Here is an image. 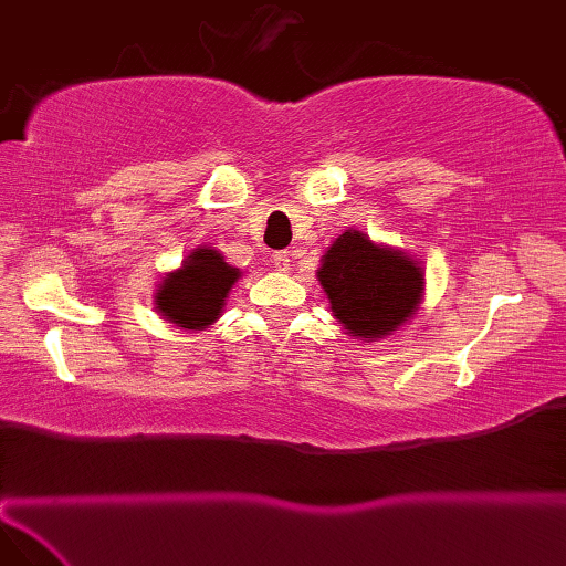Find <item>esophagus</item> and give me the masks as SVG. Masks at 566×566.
<instances>
[{
    "mask_svg": "<svg viewBox=\"0 0 566 566\" xmlns=\"http://www.w3.org/2000/svg\"><path fill=\"white\" fill-rule=\"evenodd\" d=\"M272 260H274V268L280 270V272H290L292 270V260H290V255H286V252H274Z\"/></svg>",
    "mask_w": 566,
    "mask_h": 566,
    "instance_id": "esophagus-1",
    "label": "esophagus"
}]
</instances>
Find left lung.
Here are the masks:
<instances>
[{"label": "left lung", "mask_w": 566, "mask_h": 566, "mask_svg": "<svg viewBox=\"0 0 566 566\" xmlns=\"http://www.w3.org/2000/svg\"><path fill=\"white\" fill-rule=\"evenodd\" d=\"M333 318L355 340L375 343L401 331L426 294L423 264L403 250L375 243L347 228L321 255L316 270Z\"/></svg>", "instance_id": "8db88e82"}]
</instances>
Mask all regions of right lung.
I'll list each match as a JSON object with an SVG mask.
<instances>
[{"label": "right lung", "instance_id": "obj_1", "mask_svg": "<svg viewBox=\"0 0 566 566\" xmlns=\"http://www.w3.org/2000/svg\"><path fill=\"white\" fill-rule=\"evenodd\" d=\"M240 276L243 272L228 264L221 250L199 245L177 270L163 276L153 296L155 311L177 328H211L221 318L226 298Z\"/></svg>", "mask_w": 566, "mask_h": 566}]
</instances>
